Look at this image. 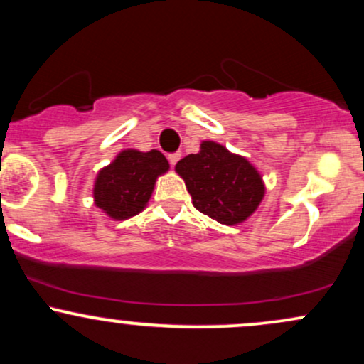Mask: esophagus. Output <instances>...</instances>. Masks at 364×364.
I'll list each match as a JSON object with an SVG mask.
<instances>
[{
    "label": "esophagus",
    "mask_w": 364,
    "mask_h": 364,
    "mask_svg": "<svg viewBox=\"0 0 364 364\" xmlns=\"http://www.w3.org/2000/svg\"><path fill=\"white\" fill-rule=\"evenodd\" d=\"M179 159H181V154H179V152H176V154H169V156H168V161H169L171 168H174V166L178 164Z\"/></svg>",
    "instance_id": "1"
}]
</instances>
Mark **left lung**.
<instances>
[{
	"mask_svg": "<svg viewBox=\"0 0 364 364\" xmlns=\"http://www.w3.org/2000/svg\"><path fill=\"white\" fill-rule=\"evenodd\" d=\"M196 210L225 225L243 223L260 205L265 186L245 157L215 141H202L198 154L176 164Z\"/></svg>",
	"mask_w": 364,
	"mask_h": 364,
	"instance_id": "8db88e82",
	"label": "left lung"
}]
</instances>
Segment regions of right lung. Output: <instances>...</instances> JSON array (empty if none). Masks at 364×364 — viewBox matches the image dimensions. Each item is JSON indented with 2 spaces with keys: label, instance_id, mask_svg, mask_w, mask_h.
I'll use <instances>...</instances> for the list:
<instances>
[{
  "label": "right lung",
  "instance_id": "right-lung-1",
  "mask_svg": "<svg viewBox=\"0 0 364 364\" xmlns=\"http://www.w3.org/2000/svg\"><path fill=\"white\" fill-rule=\"evenodd\" d=\"M168 169V159L159 150H123L99 171L94 185L95 205L114 220L129 219L147 207L157 176Z\"/></svg>",
  "mask_w": 364,
  "mask_h": 364
}]
</instances>
